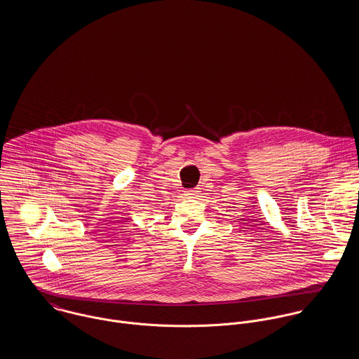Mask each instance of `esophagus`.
Returning a JSON list of instances; mask_svg holds the SVG:
<instances>
[{
    "label": "esophagus",
    "mask_w": 359,
    "mask_h": 359,
    "mask_svg": "<svg viewBox=\"0 0 359 359\" xmlns=\"http://www.w3.org/2000/svg\"><path fill=\"white\" fill-rule=\"evenodd\" d=\"M199 192H201V191H199V188H195V189L185 191V194H184V195H185L187 198H195V196H198V195H199Z\"/></svg>",
    "instance_id": "1"
}]
</instances>
